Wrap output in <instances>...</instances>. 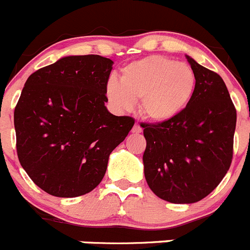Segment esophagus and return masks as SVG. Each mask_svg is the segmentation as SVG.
<instances>
[{"label": "esophagus", "instance_id": "esophagus-1", "mask_svg": "<svg viewBox=\"0 0 250 250\" xmlns=\"http://www.w3.org/2000/svg\"><path fill=\"white\" fill-rule=\"evenodd\" d=\"M131 131H132V133H141V132H142V127H141L138 123H136V124L133 125L132 130H131Z\"/></svg>", "mask_w": 250, "mask_h": 250}]
</instances>
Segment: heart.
I'll list each match as a JSON object with an SVG mask.
<instances>
[{"mask_svg":"<svg viewBox=\"0 0 250 250\" xmlns=\"http://www.w3.org/2000/svg\"><path fill=\"white\" fill-rule=\"evenodd\" d=\"M196 85V74L189 65L164 56H148L125 65L120 81L109 79L105 92L118 110L128 112L140 101L143 118L165 123L187 107Z\"/></svg>","mask_w":250,"mask_h":250,"instance_id":"heart-1","label":"heart"}]
</instances>
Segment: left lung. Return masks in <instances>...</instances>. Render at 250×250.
<instances>
[{
    "label": "left lung",
    "instance_id": "left-lung-1",
    "mask_svg": "<svg viewBox=\"0 0 250 250\" xmlns=\"http://www.w3.org/2000/svg\"><path fill=\"white\" fill-rule=\"evenodd\" d=\"M194 95L174 119L143 124L145 176L155 196L175 204L199 202L229 171L237 113L224 80L187 56Z\"/></svg>",
    "mask_w": 250,
    "mask_h": 250
}]
</instances>
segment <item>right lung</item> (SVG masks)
Here are the masks:
<instances>
[{
	"instance_id": "right-lung-1",
	"label": "right lung",
	"mask_w": 250,
	"mask_h": 250,
	"mask_svg": "<svg viewBox=\"0 0 250 250\" xmlns=\"http://www.w3.org/2000/svg\"><path fill=\"white\" fill-rule=\"evenodd\" d=\"M113 61L69 56L31 74L14 109L17 154L34 184L51 196L88 193L105 174L109 154L135 120L104 105Z\"/></svg>"
}]
</instances>
